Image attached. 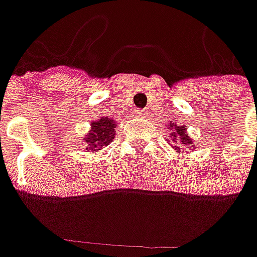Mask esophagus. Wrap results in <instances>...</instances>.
Wrapping results in <instances>:
<instances>
[{"label": "esophagus", "mask_w": 257, "mask_h": 257, "mask_svg": "<svg viewBox=\"0 0 257 257\" xmlns=\"http://www.w3.org/2000/svg\"><path fill=\"white\" fill-rule=\"evenodd\" d=\"M134 117H146V111L142 110V108H137V110L134 111Z\"/></svg>", "instance_id": "obj_1"}]
</instances>
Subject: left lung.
<instances>
[{
	"mask_svg": "<svg viewBox=\"0 0 257 257\" xmlns=\"http://www.w3.org/2000/svg\"><path fill=\"white\" fill-rule=\"evenodd\" d=\"M170 127H173L172 124H170ZM173 136H174V139H177L183 146H189V144H192L190 142V139H189V136L186 134V127L184 125H176V127H173ZM177 143V142H176Z\"/></svg>",
	"mask_w": 257,
	"mask_h": 257,
	"instance_id": "obj_1",
	"label": "left lung"
}]
</instances>
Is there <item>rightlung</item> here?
<instances>
[{
  "label": "right lung",
  "mask_w": 257,
  "mask_h": 257,
  "mask_svg": "<svg viewBox=\"0 0 257 257\" xmlns=\"http://www.w3.org/2000/svg\"><path fill=\"white\" fill-rule=\"evenodd\" d=\"M115 124L111 118L108 117H101L98 121L91 123V132L85 137V146L88 152H97L101 150L103 146H107L113 140L115 136L114 133Z\"/></svg>",
  "instance_id": "right-lung-1"
}]
</instances>
